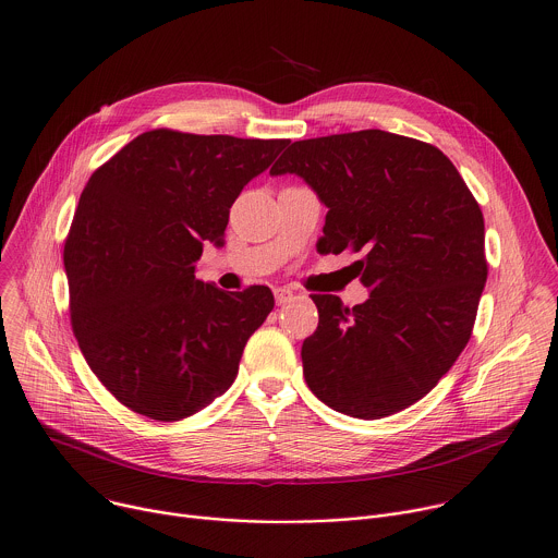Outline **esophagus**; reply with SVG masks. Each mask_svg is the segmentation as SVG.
<instances>
[{
	"instance_id": "1",
	"label": "esophagus",
	"mask_w": 558,
	"mask_h": 558,
	"mask_svg": "<svg viewBox=\"0 0 558 558\" xmlns=\"http://www.w3.org/2000/svg\"><path fill=\"white\" fill-rule=\"evenodd\" d=\"M274 298H276V302H278V304H287V302H291V300H293V291L278 287V289H274Z\"/></svg>"
}]
</instances>
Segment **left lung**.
Instances as JSON below:
<instances>
[{
  "mask_svg": "<svg viewBox=\"0 0 558 558\" xmlns=\"http://www.w3.org/2000/svg\"><path fill=\"white\" fill-rule=\"evenodd\" d=\"M269 172L311 185L328 208L319 250L361 254L369 289L352 308L311 295V392L363 421L414 405L464 350L488 274L484 217L458 168L432 144L365 129L293 142Z\"/></svg>",
  "mask_w": 558,
  "mask_h": 558,
  "instance_id": "obj_1",
  "label": "left lung"
}]
</instances>
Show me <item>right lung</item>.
I'll return each instance as SVG.
<instances>
[{"label": "right lung", "mask_w": 558, "mask_h": 558, "mask_svg": "<svg viewBox=\"0 0 558 558\" xmlns=\"http://www.w3.org/2000/svg\"><path fill=\"white\" fill-rule=\"evenodd\" d=\"M287 144L155 129L89 177L63 252L72 330L131 412L181 421L234 384L274 293L221 291L195 263L206 241L223 245L232 204Z\"/></svg>", "instance_id": "obj_1"}]
</instances>
